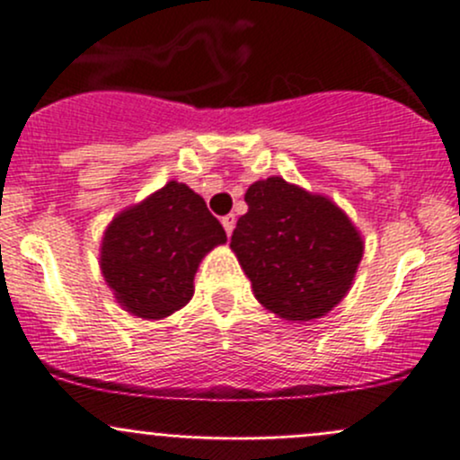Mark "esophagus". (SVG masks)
<instances>
[{
  "label": "esophagus",
  "instance_id": "34e87169",
  "mask_svg": "<svg viewBox=\"0 0 460 460\" xmlns=\"http://www.w3.org/2000/svg\"><path fill=\"white\" fill-rule=\"evenodd\" d=\"M222 226H225L226 235L234 234V226H235V216H234V213H229V216L222 217Z\"/></svg>",
  "mask_w": 460,
  "mask_h": 460
}]
</instances>
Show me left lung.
Listing matches in <instances>:
<instances>
[{
  "instance_id": "obj_1",
  "label": "left lung",
  "mask_w": 460,
  "mask_h": 460,
  "mask_svg": "<svg viewBox=\"0 0 460 460\" xmlns=\"http://www.w3.org/2000/svg\"><path fill=\"white\" fill-rule=\"evenodd\" d=\"M249 211L231 249L264 309L285 320L323 318L347 296L363 260V238L327 196L282 178L258 180L244 193Z\"/></svg>"
}]
</instances>
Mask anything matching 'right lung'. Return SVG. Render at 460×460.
<instances>
[{
  "mask_svg": "<svg viewBox=\"0 0 460 460\" xmlns=\"http://www.w3.org/2000/svg\"><path fill=\"white\" fill-rule=\"evenodd\" d=\"M225 243V229L207 202L187 184L171 180L111 220L100 267L124 312L162 320L191 300L202 258Z\"/></svg>",
  "mask_w": 460,
  "mask_h": 460,
  "instance_id": "right-lung-1",
  "label": "right lung"
}]
</instances>
